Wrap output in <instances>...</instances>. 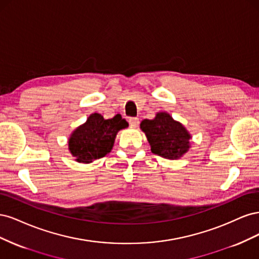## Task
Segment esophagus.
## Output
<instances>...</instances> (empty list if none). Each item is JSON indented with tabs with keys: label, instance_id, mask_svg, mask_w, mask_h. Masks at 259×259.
I'll use <instances>...</instances> for the list:
<instances>
[{
	"label": "esophagus",
	"instance_id": "esophagus-1",
	"mask_svg": "<svg viewBox=\"0 0 259 259\" xmlns=\"http://www.w3.org/2000/svg\"><path fill=\"white\" fill-rule=\"evenodd\" d=\"M128 123L132 127H137L138 124H139V120L138 117H130L128 119Z\"/></svg>",
	"mask_w": 259,
	"mask_h": 259
}]
</instances>
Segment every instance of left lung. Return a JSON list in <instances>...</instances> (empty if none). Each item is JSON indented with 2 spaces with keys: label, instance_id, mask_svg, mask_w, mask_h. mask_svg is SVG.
<instances>
[{
  "label": "left lung",
  "instance_id": "obj_1",
  "mask_svg": "<svg viewBox=\"0 0 259 259\" xmlns=\"http://www.w3.org/2000/svg\"><path fill=\"white\" fill-rule=\"evenodd\" d=\"M140 128L151 146V152L162 158L177 160L189 150V132L166 112L156 113L152 120L142 121Z\"/></svg>",
  "mask_w": 259,
  "mask_h": 259
}]
</instances>
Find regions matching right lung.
<instances>
[{"label": "right lung", "mask_w": 259, "mask_h": 259, "mask_svg": "<svg viewBox=\"0 0 259 259\" xmlns=\"http://www.w3.org/2000/svg\"><path fill=\"white\" fill-rule=\"evenodd\" d=\"M128 126V123L116 114L112 119H104L99 113H93L69 138V150L79 163H92L104 158L111 151L117 132Z\"/></svg>", "instance_id": "add662e5"}]
</instances>
